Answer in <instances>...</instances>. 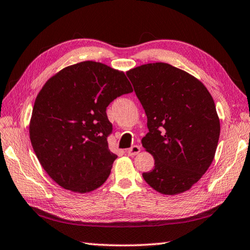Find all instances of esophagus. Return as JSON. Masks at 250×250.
Wrapping results in <instances>:
<instances>
[{
	"mask_svg": "<svg viewBox=\"0 0 250 250\" xmlns=\"http://www.w3.org/2000/svg\"><path fill=\"white\" fill-rule=\"evenodd\" d=\"M140 151H141V147H140L139 145H134V146H132V147L126 149V153H128L129 156H135V155H138V154L140 153Z\"/></svg>",
	"mask_w": 250,
	"mask_h": 250,
	"instance_id": "obj_1",
	"label": "esophagus"
}]
</instances>
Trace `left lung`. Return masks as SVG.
Segmentation results:
<instances>
[{"mask_svg":"<svg viewBox=\"0 0 250 250\" xmlns=\"http://www.w3.org/2000/svg\"><path fill=\"white\" fill-rule=\"evenodd\" d=\"M126 76L147 116L142 145L155 167L143 173L145 182L164 195L187 192L217 150L220 120L211 94L197 78L166 62L132 68Z\"/></svg>","mask_w":250,"mask_h":250,"instance_id":"obj_1","label":"left lung"}]
</instances>
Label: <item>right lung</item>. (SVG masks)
Instances as JSON below:
<instances>
[{
  "label": "right lung",
  "instance_id": "1",
  "mask_svg": "<svg viewBox=\"0 0 250 250\" xmlns=\"http://www.w3.org/2000/svg\"><path fill=\"white\" fill-rule=\"evenodd\" d=\"M133 91L124 71L86 61L48 79L34 101L29 136L43 169L62 188L89 193L109 177L117 155L106 107Z\"/></svg>",
  "mask_w": 250,
  "mask_h": 250
}]
</instances>
